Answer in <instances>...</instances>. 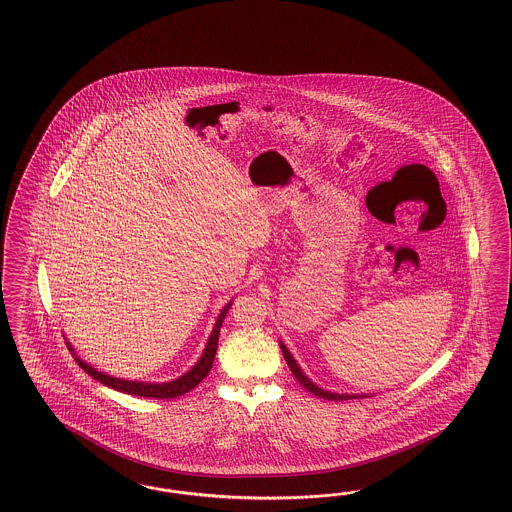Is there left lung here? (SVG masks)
Returning a JSON list of instances; mask_svg holds the SVG:
<instances>
[{"mask_svg":"<svg viewBox=\"0 0 512 512\" xmlns=\"http://www.w3.org/2000/svg\"><path fill=\"white\" fill-rule=\"evenodd\" d=\"M281 346V350H283V356H285V361H287V365H289V369H291L292 374H294V378L302 384V386L307 389V391H311L313 395H317L320 399H326V401H348V399H363V397H367V395H346V393H332V391H324V389H320V387L315 386L304 373H302V369L298 367V363L296 360L292 358L291 352H289V348L283 345V343H279Z\"/></svg>","mask_w":512,"mask_h":512,"instance_id":"8db88e82","label":"left lung"}]
</instances>
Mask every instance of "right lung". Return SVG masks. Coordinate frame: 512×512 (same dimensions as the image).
I'll return each mask as SVG.
<instances>
[{
    "mask_svg": "<svg viewBox=\"0 0 512 512\" xmlns=\"http://www.w3.org/2000/svg\"><path fill=\"white\" fill-rule=\"evenodd\" d=\"M231 307V302L225 305L221 309L220 317L214 324V330L208 337L207 346L203 350V356L199 358V361L195 363L194 367L186 374L179 376L177 380H171V382H162V384H152V382H134V380H123V378H115L110 374L100 373L97 369H93L91 365H87L85 361L76 358L78 365L82 367L83 371L87 374H91L95 380H98L100 384L111 387V389H117V391H123L128 395H136V397H147V399H175L180 397L188 391H192L212 369V363H214V356H216V348H218V337H220V328L223 324V318L227 315ZM69 345V343H67ZM70 352H74V348L69 345Z\"/></svg>",
    "mask_w": 512,
    "mask_h": 512,
    "instance_id": "add662e5",
    "label": "right lung"
}]
</instances>
